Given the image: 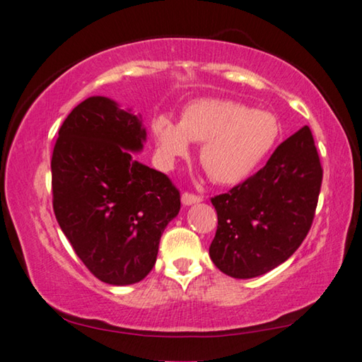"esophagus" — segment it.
Listing matches in <instances>:
<instances>
[{
    "label": "esophagus",
    "instance_id": "esophagus-1",
    "mask_svg": "<svg viewBox=\"0 0 362 362\" xmlns=\"http://www.w3.org/2000/svg\"><path fill=\"white\" fill-rule=\"evenodd\" d=\"M199 201H203V196L201 194H196V193H189L185 192L182 194V203L188 206V204H194V203H199Z\"/></svg>",
    "mask_w": 362,
    "mask_h": 362
}]
</instances>
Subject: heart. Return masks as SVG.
I'll use <instances>...</instances> for the list:
<instances>
[{"mask_svg": "<svg viewBox=\"0 0 362 362\" xmlns=\"http://www.w3.org/2000/svg\"><path fill=\"white\" fill-rule=\"evenodd\" d=\"M151 129L164 166L185 158L192 140L203 144L201 164L212 180L236 183L246 179L273 148L279 124L273 115L240 102L201 99L183 110L180 122L159 115L151 121Z\"/></svg>", "mask_w": 362, "mask_h": 362, "instance_id": "obj_1", "label": "heart"}]
</instances>
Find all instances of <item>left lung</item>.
I'll return each mask as SVG.
<instances>
[{
	"mask_svg": "<svg viewBox=\"0 0 362 362\" xmlns=\"http://www.w3.org/2000/svg\"><path fill=\"white\" fill-rule=\"evenodd\" d=\"M321 183L313 134L303 126L260 170L211 198L218 218L209 247L216 267L231 278L246 279L286 262L313 225Z\"/></svg>",
	"mask_w": 362,
	"mask_h": 362,
	"instance_id": "1",
	"label": "left lung"
}]
</instances>
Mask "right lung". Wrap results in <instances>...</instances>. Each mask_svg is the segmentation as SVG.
<instances>
[{
    "label": "right lung",
    "mask_w": 362,
    "mask_h": 362,
    "mask_svg": "<svg viewBox=\"0 0 362 362\" xmlns=\"http://www.w3.org/2000/svg\"><path fill=\"white\" fill-rule=\"evenodd\" d=\"M144 140L136 115L93 95L71 110L54 145V214L86 268L107 284L142 281L180 211L173 180L132 158Z\"/></svg>",
    "instance_id": "obj_1"
}]
</instances>
